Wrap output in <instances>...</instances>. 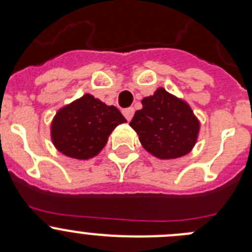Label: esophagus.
I'll use <instances>...</instances> for the list:
<instances>
[{
    "label": "esophagus",
    "mask_w": 252,
    "mask_h": 252,
    "mask_svg": "<svg viewBox=\"0 0 252 252\" xmlns=\"http://www.w3.org/2000/svg\"><path fill=\"white\" fill-rule=\"evenodd\" d=\"M134 108L133 107H129V108H126V110H123V114H124V117H126V121H130L131 118H133V116H134Z\"/></svg>",
    "instance_id": "1"
}]
</instances>
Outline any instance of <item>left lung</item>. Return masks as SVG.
Instances as JSON below:
<instances>
[{
  "label": "left lung",
  "instance_id": "left-lung-1",
  "mask_svg": "<svg viewBox=\"0 0 252 252\" xmlns=\"http://www.w3.org/2000/svg\"><path fill=\"white\" fill-rule=\"evenodd\" d=\"M130 126L139 135L142 147L159 159H174L189 154L195 146L200 122L182 98L158 88L144 97Z\"/></svg>",
  "mask_w": 252,
  "mask_h": 252
}]
</instances>
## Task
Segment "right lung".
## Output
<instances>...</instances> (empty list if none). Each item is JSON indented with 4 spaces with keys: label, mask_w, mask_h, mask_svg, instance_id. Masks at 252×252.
<instances>
[{
    "label": "right lung",
    "mask_w": 252,
    "mask_h": 252,
    "mask_svg": "<svg viewBox=\"0 0 252 252\" xmlns=\"http://www.w3.org/2000/svg\"><path fill=\"white\" fill-rule=\"evenodd\" d=\"M126 122L118 108L85 94L58 110L51 123V139L65 156L89 159L100 154L114 128Z\"/></svg>",
    "instance_id": "obj_1"
}]
</instances>
